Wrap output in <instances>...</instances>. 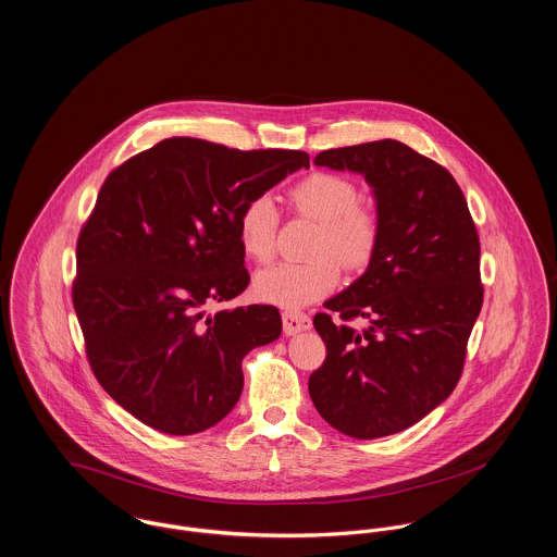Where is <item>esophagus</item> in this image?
Listing matches in <instances>:
<instances>
[{"mask_svg":"<svg viewBox=\"0 0 557 557\" xmlns=\"http://www.w3.org/2000/svg\"><path fill=\"white\" fill-rule=\"evenodd\" d=\"M312 321L308 314L304 312H283V330L287 336L300 334L304 330H310Z\"/></svg>","mask_w":557,"mask_h":557,"instance_id":"34e87169","label":"esophagus"}]
</instances>
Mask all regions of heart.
Listing matches in <instances>:
<instances>
[{
    "label": "heart",
    "instance_id": "b5f03b06",
    "mask_svg": "<svg viewBox=\"0 0 557 557\" xmlns=\"http://www.w3.org/2000/svg\"><path fill=\"white\" fill-rule=\"evenodd\" d=\"M289 203L319 223L308 261H278L253 278L257 300L285 310H300L321 300L338 285V263L359 270L372 261L381 245V214L372 203L359 202L354 181L336 172H312L296 183ZM278 210L268 196H255L238 214V240L247 257L268 261L274 253Z\"/></svg>",
    "mask_w": 557,
    "mask_h": 557
}]
</instances>
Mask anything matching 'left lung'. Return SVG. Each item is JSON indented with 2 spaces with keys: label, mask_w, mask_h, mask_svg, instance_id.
<instances>
[{
  "label": "left lung",
  "mask_w": 557,
  "mask_h": 557,
  "mask_svg": "<svg viewBox=\"0 0 557 557\" xmlns=\"http://www.w3.org/2000/svg\"><path fill=\"white\" fill-rule=\"evenodd\" d=\"M314 163L363 174L383 230L368 270L314 314L327 355L308 392L338 432L389 436L456 389L483 306L479 234L451 172L398 140L330 149Z\"/></svg>",
  "instance_id": "obj_1"
}]
</instances>
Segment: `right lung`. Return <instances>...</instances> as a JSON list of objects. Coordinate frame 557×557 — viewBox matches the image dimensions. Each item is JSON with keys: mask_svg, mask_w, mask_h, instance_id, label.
<instances>
[{"mask_svg": "<svg viewBox=\"0 0 557 557\" xmlns=\"http://www.w3.org/2000/svg\"><path fill=\"white\" fill-rule=\"evenodd\" d=\"M302 151H238L168 138L112 170L76 243L74 310L108 396L163 434L219 423L245 385L243 359L281 336L276 306L203 312L251 281L238 214Z\"/></svg>", "mask_w": 557, "mask_h": 557, "instance_id": "right-lung-1", "label": "right lung"}]
</instances>
